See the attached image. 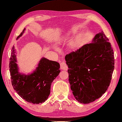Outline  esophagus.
Returning <instances> with one entry per match:
<instances>
[{
  "label": "esophagus",
  "mask_w": 122,
  "mask_h": 122,
  "mask_svg": "<svg viewBox=\"0 0 122 122\" xmlns=\"http://www.w3.org/2000/svg\"><path fill=\"white\" fill-rule=\"evenodd\" d=\"M60 68H61V69L63 70H65V71L68 70V66L66 65V63L64 61H62L61 62Z\"/></svg>",
  "instance_id": "obj_1"
}]
</instances>
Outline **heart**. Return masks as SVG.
I'll return each mask as SVG.
<instances>
[{"instance_id":"b5f03b06","label":"heart","mask_w":122,"mask_h":122,"mask_svg":"<svg viewBox=\"0 0 122 122\" xmlns=\"http://www.w3.org/2000/svg\"><path fill=\"white\" fill-rule=\"evenodd\" d=\"M84 38V35L83 34H80L77 36L70 42L69 48L72 49V50L76 49L79 45H81L83 40Z\"/></svg>"}]
</instances>
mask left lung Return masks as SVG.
<instances>
[{"mask_svg": "<svg viewBox=\"0 0 122 122\" xmlns=\"http://www.w3.org/2000/svg\"><path fill=\"white\" fill-rule=\"evenodd\" d=\"M69 81L75 98L87 104L100 98L110 84L114 69V56L103 31L92 43L66 56Z\"/></svg>", "mask_w": 122, "mask_h": 122, "instance_id": "1", "label": "left lung"}]
</instances>
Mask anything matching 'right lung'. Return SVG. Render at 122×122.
<instances>
[{"label":"right lung","mask_w":122,"mask_h":122,"mask_svg":"<svg viewBox=\"0 0 122 122\" xmlns=\"http://www.w3.org/2000/svg\"><path fill=\"white\" fill-rule=\"evenodd\" d=\"M25 29V28L18 36L17 39L22 35ZM15 53V46H13L9 66L14 90L29 103L38 104L45 102L50 95L52 82L60 72L59 63L42 58L32 73L22 74L18 70Z\"/></svg>","instance_id":"right-lung-1"}]
</instances>
